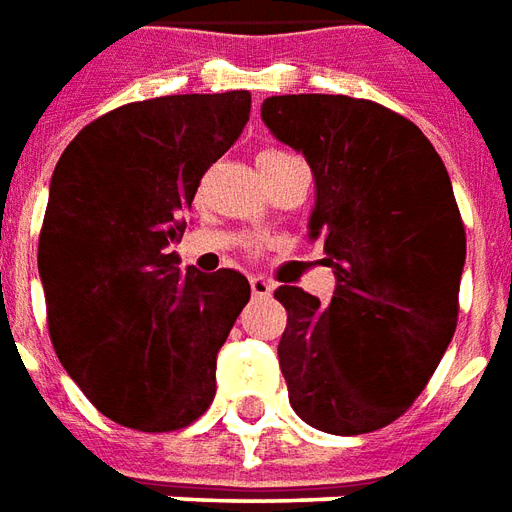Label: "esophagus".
I'll return each instance as SVG.
<instances>
[{
	"mask_svg": "<svg viewBox=\"0 0 512 512\" xmlns=\"http://www.w3.org/2000/svg\"><path fill=\"white\" fill-rule=\"evenodd\" d=\"M249 287H252V295H255V298H266V295H271V290H274V285H271L268 279H263V276H252V279H249Z\"/></svg>",
	"mask_w": 512,
	"mask_h": 512,
	"instance_id": "esophagus-1",
	"label": "esophagus"
}]
</instances>
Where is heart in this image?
I'll use <instances>...</instances> for the list:
<instances>
[{"instance_id":"obj_1","label":"heart","mask_w":512,"mask_h":512,"mask_svg":"<svg viewBox=\"0 0 512 512\" xmlns=\"http://www.w3.org/2000/svg\"><path fill=\"white\" fill-rule=\"evenodd\" d=\"M285 151H266V154H260V160H271V157H282Z\"/></svg>"}]
</instances>
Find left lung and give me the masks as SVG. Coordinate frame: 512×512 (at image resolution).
I'll list each match as a JSON object with an SVG mask.
<instances>
[{
	"instance_id": "1",
	"label": "left lung",
	"mask_w": 512,
	"mask_h": 512,
	"mask_svg": "<svg viewBox=\"0 0 512 512\" xmlns=\"http://www.w3.org/2000/svg\"><path fill=\"white\" fill-rule=\"evenodd\" d=\"M317 184L309 236L336 274L331 304L282 285L279 366L314 429L369 434L418 399L458 323L467 233L429 138L380 102L285 94L263 102Z\"/></svg>"
}]
</instances>
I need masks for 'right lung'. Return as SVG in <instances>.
I'll list each match as a JSON object with an SVG mask.
<instances>
[{
    "mask_svg": "<svg viewBox=\"0 0 512 512\" xmlns=\"http://www.w3.org/2000/svg\"><path fill=\"white\" fill-rule=\"evenodd\" d=\"M252 94H170L86 124L56 162L37 268L59 361L105 418L176 431L217 393V352L249 301L233 268L181 271L200 179L238 140Z\"/></svg>",
    "mask_w": 512,
    "mask_h": 512,
    "instance_id": "add662e5",
    "label": "right lung"
}]
</instances>
